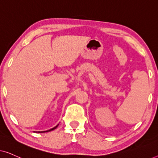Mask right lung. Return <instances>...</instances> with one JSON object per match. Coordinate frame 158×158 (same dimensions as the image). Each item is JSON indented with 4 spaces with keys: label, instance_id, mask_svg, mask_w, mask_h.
<instances>
[{
    "label": "right lung",
    "instance_id": "1",
    "mask_svg": "<svg viewBox=\"0 0 158 158\" xmlns=\"http://www.w3.org/2000/svg\"><path fill=\"white\" fill-rule=\"evenodd\" d=\"M58 126V125H57ZM57 126H56L55 127H54V128H52V129H49V130H47V131H42V132H47V131H52V130H54V129H56L57 127Z\"/></svg>",
    "mask_w": 158,
    "mask_h": 158
}]
</instances>
